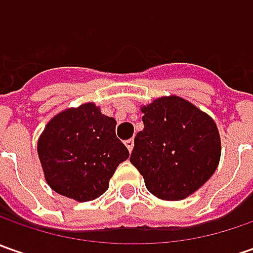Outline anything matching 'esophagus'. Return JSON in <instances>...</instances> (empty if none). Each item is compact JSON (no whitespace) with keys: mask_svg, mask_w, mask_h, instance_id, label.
Returning <instances> with one entry per match:
<instances>
[{"mask_svg":"<svg viewBox=\"0 0 253 253\" xmlns=\"http://www.w3.org/2000/svg\"><path fill=\"white\" fill-rule=\"evenodd\" d=\"M125 146H126V148H128V151L129 152H132V149H133V139H126V141H125Z\"/></svg>","mask_w":253,"mask_h":253,"instance_id":"1","label":"esophagus"}]
</instances>
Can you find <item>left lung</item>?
I'll list each match as a JSON object with an SVG mask.
<instances>
[{"mask_svg":"<svg viewBox=\"0 0 253 253\" xmlns=\"http://www.w3.org/2000/svg\"><path fill=\"white\" fill-rule=\"evenodd\" d=\"M143 129L129 161L158 199L189 197L214 174L221 156L218 128L187 100L170 95L143 105Z\"/></svg>","mask_w":253,"mask_h":253,"instance_id":"obj_1","label":"left lung"}]
</instances>
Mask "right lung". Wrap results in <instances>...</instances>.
<instances>
[{
  "instance_id": "1",
  "label": "right lung",
  "mask_w": 253,
  "mask_h": 253,
  "mask_svg": "<svg viewBox=\"0 0 253 253\" xmlns=\"http://www.w3.org/2000/svg\"><path fill=\"white\" fill-rule=\"evenodd\" d=\"M117 122L87 102L53 117L44 126L38 155L52 189L76 201L104 194L118 165L129 152L115 135Z\"/></svg>"
}]
</instances>
